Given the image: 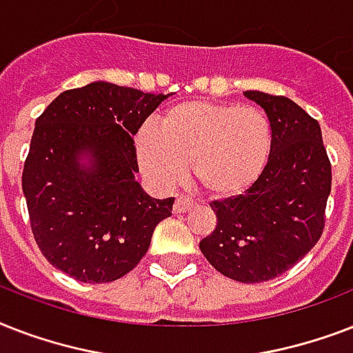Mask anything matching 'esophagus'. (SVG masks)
<instances>
[{
  "label": "esophagus",
  "instance_id": "34e87169",
  "mask_svg": "<svg viewBox=\"0 0 353 353\" xmlns=\"http://www.w3.org/2000/svg\"><path fill=\"white\" fill-rule=\"evenodd\" d=\"M194 207H196V203H194L192 199L185 198V196H177L176 201H174V212L176 214H185L188 210H192Z\"/></svg>",
  "mask_w": 353,
  "mask_h": 353
}]
</instances>
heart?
<instances>
[{"label": "heart", "mask_w": 353, "mask_h": 353, "mask_svg": "<svg viewBox=\"0 0 353 353\" xmlns=\"http://www.w3.org/2000/svg\"><path fill=\"white\" fill-rule=\"evenodd\" d=\"M135 152L144 176L168 188L187 174L214 199H232L251 190L268 168L273 128L256 108L234 102L190 101L163 113L159 130L143 126Z\"/></svg>", "instance_id": "b5f03b06"}]
</instances>
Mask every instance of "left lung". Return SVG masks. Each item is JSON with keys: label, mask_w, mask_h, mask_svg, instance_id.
Here are the masks:
<instances>
[{"label": "left lung", "mask_w": 353, "mask_h": 353, "mask_svg": "<svg viewBox=\"0 0 353 353\" xmlns=\"http://www.w3.org/2000/svg\"><path fill=\"white\" fill-rule=\"evenodd\" d=\"M243 95L263 108L273 128V152L260 181L243 196L212 201L216 229L199 241L214 269L256 284L293 268L324 231L332 165L321 126L288 97Z\"/></svg>", "instance_id": "1"}]
</instances>
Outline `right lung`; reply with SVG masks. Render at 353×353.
Here are the masks:
<instances>
[{"instance_id":"obj_1","label":"right lung","mask_w":353,"mask_h":353,"mask_svg":"<svg viewBox=\"0 0 353 353\" xmlns=\"http://www.w3.org/2000/svg\"><path fill=\"white\" fill-rule=\"evenodd\" d=\"M168 95L91 82L36 119L21 188L41 254L69 276L104 284L130 273L174 198L135 181L133 135Z\"/></svg>"}]
</instances>
